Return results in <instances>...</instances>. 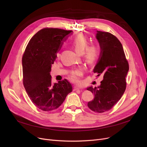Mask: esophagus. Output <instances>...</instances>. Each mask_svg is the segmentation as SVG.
I'll use <instances>...</instances> for the list:
<instances>
[{"instance_id": "1", "label": "esophagus", "mask_w": 147, "mask_h": 147, "mask_svg": "<svg viewBox=\"0 0 147 147\" xmlns=\"http://www.w3.org/2000/svg\"><path fill=\"white\" fill-rule=\"evenodd\" d=\"M79 89H80V88H79L78 87H76V86L74 87V90H79Z\"/></svg>"}]
</instances>
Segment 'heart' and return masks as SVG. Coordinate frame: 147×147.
<instances>
[{
    "label": "heart",
    "mask_w": 147,
    "mask_h": 147,
    "mask_svg": "<svg viewBox=\"0 0 147 147\" xmlns=\"http://www.w3.org/2000/svg\"><path fill=\"white\" fill-rule=\"evenodd\" d=\"M70 43L75 50L78 53H82L83 52L84 58L86 63L89 65H93L98 59L100 49L99 46L95 43L88 44V37L83 33L76 34L71 39ZM59 53H57V56ZM82 74L81 69H77L73 71L70 75V79L75 83L79 82L80 76Z\"/></svg>",
    "instance_id": "1"
}]
</instances>
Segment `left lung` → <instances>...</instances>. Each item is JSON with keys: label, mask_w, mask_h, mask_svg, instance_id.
Instances as JSON below:
<instances>
[{"label": "left lung", "mask_w": 147, "mask_h": 147, "mask_svg": "<svg viewBox=\"0 0 147 147\" xmlns=\"http://www.w3.org/2000/svg\"><path fill=\"white\" fill-rule=\"evenodd\" d=\"M96 37L101 51L94 72L98 76L102 74L104 79L99 86L87 88L94 94L88 106L92 111L102 113L110 110L124 94L129 63L122 45L115 36L97 31Z\"/></svg>", "instance_id": "obj_1"}]
</instances>
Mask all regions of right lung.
I'll use <instances>...</instances> for the list:
<instances>
[{
    "label": "right lung",
    "instance_id": "add662e5",
    "mask_svg": "<svg viewBox=\"0 0 147 147\" xmlns=\"http://www.w3.org/2000/svg\"><path fill=\"white\" fill-rule=\"evenodd\" d=\"M71 30L44 28L29 41L22 58V82L33 104L44 111L57 109L72 92L71 83L64 79L52 83L51 65L57 52Z\"/></svg>",
    "mask_w": 147,
    "mask_h": 147
}]
</instances>
